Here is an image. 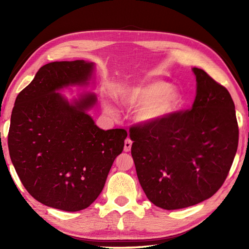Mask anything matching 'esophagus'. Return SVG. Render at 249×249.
Segmentation results:
<instances>
[{"mask_svg": "<svg viewBox=\"0 0 249 249\" xmlns=\"http://www.w3.org/2000/svg\"><path fill=\"white\" fill-rule=\"evenodd\" d=\"M131 144H133V141H131L129 138L125 139L124 141V152H129L131 149Z\"/></svg>", "mask_w": 249, "mask_h": 249, "instance_id": "1", "label": "esophagus"}]
</instances>
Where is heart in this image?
<instances>
[{
	"instance_id": "1",
	"label": "heart",
	"mask_w": 249,
	"mask_h": 249,
	"mask_svg": "<svg viewBox=\"0 0 249 249\" xmlns=\"http://www.w3.org/2000/svg\"><path fill=\"white\" fill-rule=\"evenodd\" d=\"M116 97L126 107H139L136 111V119L145 124L163 120L182 104L181 92L161 80H149L121 89Z\"/></svg>"
}]
</instances>
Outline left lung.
I'll return each instance as SVG.
<instances>
[{"label": "left lung", "instance_id": "obj_1", "mask_svg": "<svg viewBox=\"0 0 249 249\" xmlns=\"http://www.w3.org/2000/svg\"><path fill=\"white\" fill-rule=\"evenodd\" d=\"M193 107L129 128L131 156L147 199L178 210L209 199L224 184L239 143L234 103L225 87L193 68Z\"/></svg>", "mask_w": 249, "mask_h": 249}]
</instances>
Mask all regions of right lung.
I'll use <instances>...</instances> for the list:
<instances>
[{
  "label": "right lung",
  "mask_w": 249,
  "mask_h": 249,
  "mask_svg": "<svg viewBox=\"0 0 249 249\" xmlns=\"http://www.w3.org/2000/svg\"><path fill=\"white\" fill-rule=\"evenodd\" d=\"M94 64L52 62L39 68L15 102L8 131L10 160L29 194L50 208L77 212L102 193L127 131L104 130L87 111L94 94L70 102L57 93L87 84Z\"/></svg>",
  "instance_id": "right-lung-1"
}]
</instances>
